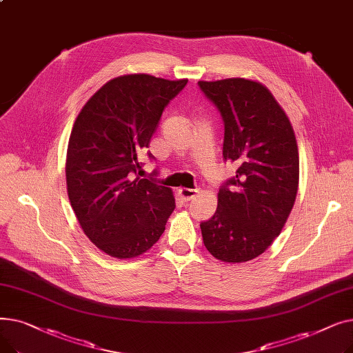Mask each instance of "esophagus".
<instances>
[{"label":"esophagus","mask_w":353,"mask_h":353,"mask_svg":"<svg viewBox=\"0 0 353 353\" xmlns=\"http://www.w3.org/2000/svg\"><path fill=\"white\" fill-rule=\"evenodd\" d=\"M197 193H199L197 189L193 190V189H184V188H181V189L177 190V194H179L184 201H190L192 199L196 197Z\"/></svg>","instance_id":"34e87169"}]
</instances>
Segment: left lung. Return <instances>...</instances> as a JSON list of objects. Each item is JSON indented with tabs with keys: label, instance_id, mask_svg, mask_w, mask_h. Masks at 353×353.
I'll use <instances>...</instances> for the list:
<instances>
[{
	"label": "left lung",
	"instance_id": "left-lung-1",
	"mask_svg": "<svg viewBox=\"0 0 353 353\" xmlns=\"http://www.w3.org/2000/svg\"><path fill=\"white\" fill-rule=\"evenodd\" d=\"M225 123L223 159L237 165L221 186L213 217L200 225L203 243L221 262L261 256L281 234L299 186L293 127L262 83L249 79L199 81Z\"/></svg>",
	"mask_w": 353,
	"mask_h": 353
}]
</instances>
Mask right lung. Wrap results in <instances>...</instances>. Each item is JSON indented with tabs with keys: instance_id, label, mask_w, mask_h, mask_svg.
<instances>
[{
	"instance_id": "right-lung-1",
	"label": "right lung",
	"mask_w": 353,
	"mask_h": 353,
	"mask_svg": "<svg viewBox=\"0 0 353 353\" xmlns=\"http://www.w3.org/2000/svg\"><path fill=\"white\" fill-rule=\"evenodd\" d=\"M186 84L188 79L125 74L97 90L74 121L65 161L68 199L84 234L111 257L147 252L176 208L169 188L136 173L164 107Z\"/></svg>"
}]
</instances>
